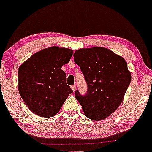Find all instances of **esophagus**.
<instances>
[{"mask_svg": "<svg viewBox=\"0 0 152 152\" xmlns=\"http://www.w3.org/2000/svg\"><path fill=\"white\" fill-rule=\"evenodd\" d=\"M71 89H72V90L73 91H75V90L76 89V85H73V86H71Z\"/></svg>", "mask_w": 152, "mask_h": 152, "instance_id": "obj_1", "label": "esophagus"}]
</instances>
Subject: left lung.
<instances>
[{
    "label": "left lung",
    "mask_w": 152,
    "mask_h": 152,
    "mask_svg": "<svg viewBox=\"0 0 152 152\" xmlns=\"http://www.w3.org/2000/svg\"><path fill=\"white\" fill-rule=\"evenodd\" d=\"M73 58L87 84L86 94L76 89L75 97L87 118L104 119L118 109L131 83L127 63L110 50L99 47L78 50Z\"/></svg>",
    "instance_id": "1"
}]
</instances>
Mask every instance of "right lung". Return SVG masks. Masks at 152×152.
I'll list each match as a JSON object with an SVG mask.
<instances>
[{
    "mask_svg": "<svg viewBox=\"0 0 152 152\" xmlns=\"http://www.w3.org/2000/svg\"><path fill=\"white\" fill-rule=\"evenodd\" d=\"M72 56V50L51 47L36 53L19 68V94L37 115H56L73 92L66 84V73L61 70Z\"/></svg>",
    "mask_w": 152,
    "mask_h": 152,
    "instance_id": "add662e5",
    "label": "right lung"
}]
</instances>
